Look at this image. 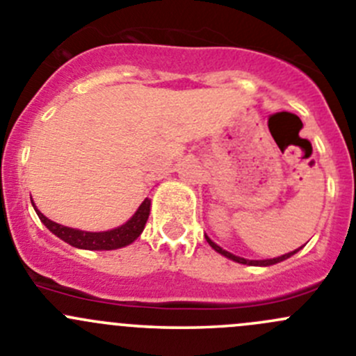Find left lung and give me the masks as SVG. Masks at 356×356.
<instances>
[{"label":"left lung","instance_id":"8db88e82","mask_svg":"<svg viewBox=\"0 0 356 356\" xmlns=\"http://www.w3.org/2000/svg\"><path fill=\"white\" fill-rule=\"evenodd\" d=\"M205 240L209 241L210 247H212L216 252H219L220 255H224V257L231 259V261H234V262H240V264H247V266H273V264H277V262L285 261V259H289V257H291V255H294L296 252H299V248H302V247H299V248H296V250L289 252V254L278 255V257H273V259H262V261H254V259H245V257H240V255H234V254H231V252L224 250V248L219 247V245H217L216 241L210 240V238L207 236V234H205Z\"/></svg>","mask_w":356,"mask_h":356}]
</instances>
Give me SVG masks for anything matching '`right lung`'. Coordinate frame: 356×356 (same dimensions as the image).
Segmentation results:
<instances>
[{
    "label": "right lung",
    "mask_w": 356,
    "mask_h": 356,
    "mask_svg": "<svg viewBox=\"0 0 356 356\" xmlns=\"http://www.w3.org/2000/svg\"><path fill=\"white\" fill-rule=\"evenodd\" d=\"M31 203H33V200H31ZM33 207L34 210H36L41 222H43L55 236L64 240L65 243L72 245V247L76 248H83V250H116V248H122L134 243V241L140 236L151 212V200H144L139 205V209L136 210V213H134L125 224L108 231H81L76 229V227L62 226V224H57L54 222V220L48 219V217H44L43 213L36 209L34 203Z\"/></svg>",
    "instance_id": "add662e5"
}]
</instances>
